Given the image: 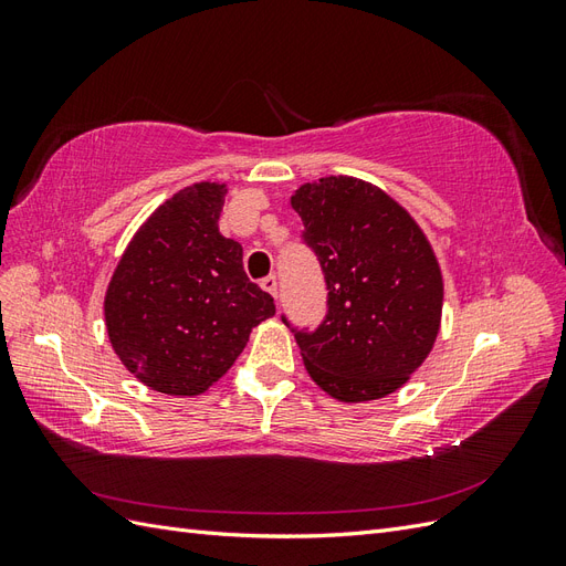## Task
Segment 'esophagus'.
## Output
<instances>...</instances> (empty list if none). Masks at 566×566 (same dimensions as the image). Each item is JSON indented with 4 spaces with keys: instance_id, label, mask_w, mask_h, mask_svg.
I'll return each mask as SVG.
<instances>
[{
    "instance_id": "1",
    "label": "esophagus",
    "mask_w": 566,
    "mask_h": 566,
    "mask_svg": "<svg viewBox=\"0 0 566 566\" xmlns=\"http://www.w3.org/2000/svg\"><path fill=\"white\" fill-rule=\"evenodd\" d=\"M260 285H262V290H266V293H269L273 300L279 297V281H276V276H273V273H269L266 279H262Z\"/></svg>"
}]
</instances>
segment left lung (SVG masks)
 Returning a JSON list of instances; mask_svg holds the SVG:
<instances>
[{
    "label": "left lung",
    "mask_w": 566,
    "mask_h": 566,
    "mask_svg": "<svg viewBox=\"0 0 566 566\" xmlns=\"http://www.w3.org/2000/svg\"><path fill=\"white\" fill-rule=\"evenodd\" d=\"M290 205L328 287L318 328H293L302 361L337 401L382 399L408 382L439 335L443 281L434 250L397 200L361 179L304 184Z\"/></svg>",
    "instance_id": "obj_1"
}]
</instances>
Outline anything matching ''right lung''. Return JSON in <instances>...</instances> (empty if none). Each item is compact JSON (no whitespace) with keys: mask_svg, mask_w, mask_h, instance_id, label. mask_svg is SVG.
<instances>
[{"mask_svg":"<svg viewBox=\"0 0 566 566\" xmlns=\"http://www.w3.org/2000/svg\"><path fill=\"white\" fill-rule=\"evenodd\" d=\"M227 184L181 188L134 233L113 271L104 314L119 361L146 387L196 397L276 314L243 269V248L219 233Z\"/></svg>","mask_w":566,"mask_h":566,"instance_id":"add662e5","label":"right lung"}]
</instances>
